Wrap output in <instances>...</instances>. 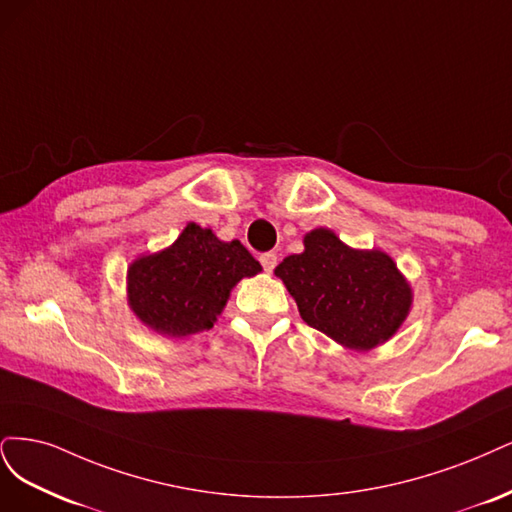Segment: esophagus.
<instances>
[{
	"mask_svg": "<svg viewBox=\"0 0 512 512\" xmlns=\"http://www.w3.org/2000/svg\"><path fill=\"white\" fill-rule=\"evenodd\" d=\"M259 261H261L263 270H266V272H272V270L276 268V261H278V257H276V253H263V255L259 257Z\"/></svg>",
	"mask_w": 512,
	"mask_h": 512,
	"instance_id": "34e87169",
	"label": "esophagus"
}]
</instances>
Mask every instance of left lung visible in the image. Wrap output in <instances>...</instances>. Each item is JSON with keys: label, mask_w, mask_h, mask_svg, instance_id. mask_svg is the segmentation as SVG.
Listing matches in <instances>:
<instances>
[{"label": "left lung", "mask_w": 512, "mask_h": 512, "mask_svg": "<svg viewBox=\"0 0 512 512\" xmlns=\"http://www.w3.org/2000/svg\"><path fill=\"white\" fill-rule=\"evenodd\" d=\"M304 246L274 272L310 327L361 351L398 332L412 293L389 255L353 251L329 229L310 232Z\"/></svg>", "instance_id": "left-lung-1"}]
</instances>
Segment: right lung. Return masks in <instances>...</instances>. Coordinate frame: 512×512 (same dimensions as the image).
Masks as SVG:
<instances>
[{
  "label": "right lung",
  "instance_id": "1",
  "mask_svg": "<svg viewBox=\"0 0 512 512\" xmlns=\"http://www.w3.org/2000/svg\"><path fill=\"white\" fill-rule=\"evenodd\" d=\"M259 270L238 240L221 242L191 223L170 249L131 263L129 306L159 334H197L214 325L238 280Z\"/></svg>",
  "mask_w": 512,
  "mask_h": 512
}]
</instances>
